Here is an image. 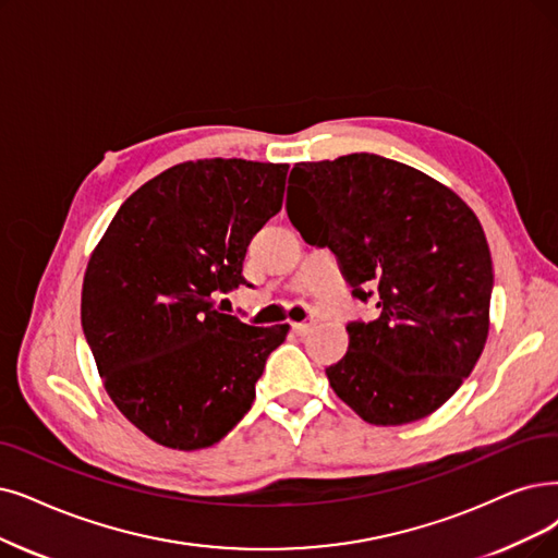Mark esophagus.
I'll return each instance as SVG.
<instances>
[{
    "instance_id": "34e87169",
    "label": "esophagus",
    "mask_w": 558,
    "mask_h": 558,
    "mask_svg": "<svg viewBox=\"0 0 558 558\" xmlns=\"http://www.w3.org/2000/svg\"><path fill=\"white\" fill-rule=\"evenodd\" d=\"M311 329H314V323H293V331L298 337H306Z\"/></svg>"
}]
</instances>
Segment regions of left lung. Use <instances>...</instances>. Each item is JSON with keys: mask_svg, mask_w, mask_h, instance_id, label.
<instances>
[{"mask_svg": "<svg viewBox=\"0 0 558 558\" xmlns=\"http://www.w3.org/2000/svg\"><path fill=\"white\" fill-rule=\"evenodd\" d=\"M286 213L329 247L352 295L377 318L350 323L348 352L327 380L373 426L433 414L470 377L487 341L493 258L474 210L447 185L373 153L300 162Z\"/></svg>", "mask_w": 558, "mask_h": 558, "instance_id": "1", "label": "left lung"}]
</instances>
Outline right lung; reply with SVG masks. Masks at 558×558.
<instances>
[{"instance_id":"obj_1","label":"right lung","mask_w":558,"mask_h":558,"mask_svg":"<svg viewBox=\"0 0 558 558\" xmlns=\"http://www.w3.org/2000/svg\"><path fill=\"white\" fill-rule=\"evenodd\" d=\"M288 165L213 158L150 178L88 258L82 329L105 391L155 444L196 451L250 412L288 325L215 308L240 283L252 238L281 210Z\"/></svg>"}]
</instances>
